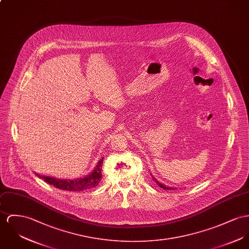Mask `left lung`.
I'll return each mask as SVG.
<instances>
[{
    "label": "left lung",
    "instance_id": "1",
    "mask_svg": "<svg viewBox=\"0 0 249 249\" xmlns=\"http://www.w3.org/2000/svg\"><path fill=\"white\" fill-rule=\"evenodd\" d=\"M153 180L155 181V183H156V184H157V185H158V186H159L161 189H163V190H168V191H172V190H174V188H171V187H166L165 185H163V184L159 183V182H158V181H157V180H156V179H155L153 176Z\"/></svg>",
    "mask_w": 249,
    "mask_h": 249
}]
</instances>
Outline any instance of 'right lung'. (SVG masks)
I'll return each instance as SVG.
<instances>
[{
  "mask_svg": "<svg viewBox=\"0 0 249 249\" xmlns=\"http://www.w3.org/2000/svg\"><path fill=\"white\" fill-rule=\"evenodd\" d=\"M103 157L98 161L95 170L83 178H77L74 180H60L53 177L48 176H40L46 183L54 186L55 188L62 190V191H69V192H81L89 189L96 188L101 180V166L103 163Z\"/></svg>",
  "mask_w": 249,
  "mask_h": 249,
  "instance_id": "add662e5",
  "label": "right lung"
}]
</instances>
